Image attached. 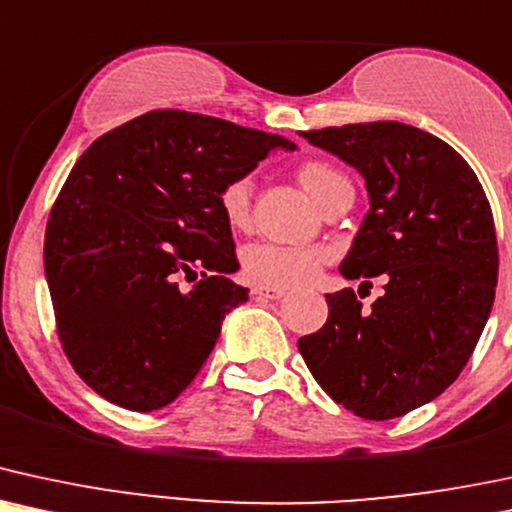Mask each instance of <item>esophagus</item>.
I'll list each match as a JSON object with an SVG mask.
<instances>
[{"instance_id": "esophagus-1", "label": "esophagus", "mask_w": 512, "mask_h": 512, "mask_svg": "<svg viewBox=\"0 0 512 512\" xmlns=\"http://www.w3.org/2000/svg\"><path fill=\"white\" fill-rule=\"evenodd\" d=\"M251 294L254 297H263V299H280L285 290H280V287H251Z\"/></svg>"}]
</instances>
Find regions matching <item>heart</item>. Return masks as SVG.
Returning <instances> with one entry per match:
<instances>
[{"instance_id":"b5f03b06","label":"heart","mask_w":512,"mask_h":512,"mask_svg":"<svg viewBox=\"0 0 512 512\" xmlns=\"http://www.w3.org/2000/svg\"><path fill=\"white\" fill-rule=\"evenodd\" d=\"M297 182L321 208H330L342 196L352 194L347 174L333 162L309 158L297 165ZM218 208L232 230H246L251 220V182L246 177L227 179L218 191ZM333 258V249L323 244L282 246L256 242L242 254V273L258 287H297L309 282Z\"/></svg>"}]
</instances>
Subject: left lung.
Masks as SVG:
<instances>
[{"instance_id": "left-lung-1", "label": "left lung", "mask_w": 512, "mask_h": 512, "mask_svg": "<svg viewBox=\"0 0 512 512\" xmlns=\"http://www.w3.org/2000/svg\"><path fill=\"white\" fill-rule=\"evenodd\" d=\"M362 172L371 208L340 273L381 275L362 309L352 287L326 294L328 321L299 338L306 366L338 405L395 419L438 398L470 362L498 282L494 213L455 148L400 122L304 131Z\"/></svg>"}]
</instances>
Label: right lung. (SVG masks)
<instances>
[{
    "instance_id": "add662e5",
    "label": "right lung",
    "mask_w": 512,
    "mask_h": 512,
    "mask_svg": "<svg viewBox=\"0 0 512 512\" xmlns=\"http://www.w3.org/2000/svg\"><path fill=\"white\" fill-rule=\"evenodd\" d=\"M278 146L294 143L153 110L76 160L47 220L45 278L62 350L95 393L153 412L194 381L222 318L249 299L227 278L239 261L218 191Z\"/></svg>"
}]
</instances>
